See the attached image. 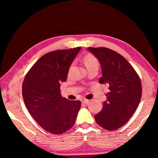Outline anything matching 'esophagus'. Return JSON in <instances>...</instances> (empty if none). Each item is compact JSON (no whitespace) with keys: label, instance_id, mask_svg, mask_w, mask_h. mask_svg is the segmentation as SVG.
<instances>
[{"label":"esophagus","instance_id":"1","mask_svg":"<svg viewBox=\"0 0 158 158\" xmlns=\"http://www.w3.org/2000/svg\"><path fill=\"white\" fill-rule=\"evenodd\" d=\"M89 102V100H87V99H84V100H82V103L83 104H88Z\"/></svg>","mask_w":158,"mask_h":158}]
</instances>
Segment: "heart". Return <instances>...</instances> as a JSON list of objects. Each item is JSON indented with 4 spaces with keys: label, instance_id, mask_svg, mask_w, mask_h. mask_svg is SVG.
<instances>
[{
    "label": "heart",
    "instance_id": "1",
    "mask_svg": "<svg viewBox=\"0 0 158 158\" xmlns=\"http://www.w3.org/2000/svg\"><path fill=\"white\" fill-rule=\"evenodd\" d=\"M84 63L85 64V67H86L87 69H89L90 68H93V67L99 66V62L98 60L96 58L95 56H94L91 53H88L84 57ZM73 64H71L70 66L69 67L68 69V74H70L72 72L73 70Z\"/></svg>",
    "mask_w": 158,
    "mask_h": 158
}]
</instances>
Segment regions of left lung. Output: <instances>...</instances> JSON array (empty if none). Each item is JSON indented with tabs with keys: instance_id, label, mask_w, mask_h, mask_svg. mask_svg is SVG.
<instances>
[{
	"instance_id": "left-lung-1",
	"label": "left lung",
	"mask_w": 158,
	"mask_h": 158,
	"mask_svg": "<svg viewBox=\"0 0 158 158\" xmlns=\"http://www.w3.org/2000/svg\"><path fill=\"white\" fill-rule=\"evenodd\" d=\"M100 61L102 77L99 82L109 85L102 111L95 116L97 123L115 130L129 121L140 102L142 88L139 77L121 54L105 47H88Z\"/></svg>"
}]
</instances>
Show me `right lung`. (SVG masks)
<instances>
[{
    "mask_svg": "<svg viewBox=\"0 0 158 158\" xmlns=\"http://www.w3.org/2000/svg\"><path fill=\"white\" fill-rule=\"evenodd\" d=\"M81 47L57 50L40 58L28 72L22 84L25 105L47 132L60 135L73 127L81 102L62 98L60 83L66 81L69 67Z\"/></svg>",
    "mask_w": 158,
    "mask_h": 158,
    "instance_id": "add662e5",
    "label": "right lung"
}]
</instances>
